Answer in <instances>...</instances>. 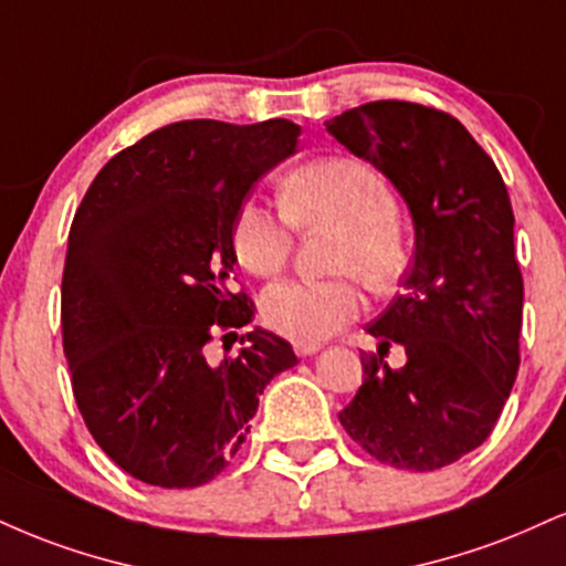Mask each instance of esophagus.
<instances>
[{"instance_id": "obj_1", "label": "esophagus", "mask_w": 566, "mask_h": 566, "mask_svg": "<svg viewBox=\"0 0 566 566\" xmlns=\"http://www.w3.org/2000/svg\"><path fill=\"white\" fill-rule=\"evenodd\" d=\"M292 348H295L297 356H313V353L322 350V343H303V339H295Z\"/></svg>"}]
</instances>
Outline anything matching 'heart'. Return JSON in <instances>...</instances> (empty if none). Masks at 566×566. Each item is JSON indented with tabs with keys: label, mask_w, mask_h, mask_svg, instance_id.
<instances>
[{
	"label": "heart",
	"mask_w": 566,
	"mask_h": 566,
	"mask_svg": "<svg viewBox=\"0 0 566 566\" xmlns=\"http://www.w3.org/2000/svg\"><path fill=\"white\" fill-rule=\"evenodd\" d=\"M282 208L244 200L231 218V253L248 274L271 279L290 263L295 227L335 229L326 282H279L261 297V318L290 339L316 343L364 311V290L382 295L408 269L398 227V197L382 176L356 158H318L282 184Z\"/></svg>",
	"instance_id": "heart-1"
}]
</instances>
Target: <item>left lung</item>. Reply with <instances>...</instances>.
<instances>
[{"mask_svg":"<svg viewBox=\"0 0 566 566\" xmlns=\"http://www.w3.org/2000/svg\"><path fill=\"white\" fill-rule=\"evenodd\" d=\"M403 195L417 255L369 335L406 348L390 369L360 353L364 385L339 424L371 459L432 472L482 446L520 371L522 271L514 210L490 155L453 115L377 99L326 120Z\"/></svg>","mask_w":566,"mask_h":566,"instance_id":"left-lung-1","label":"left lung"}]
</instances>
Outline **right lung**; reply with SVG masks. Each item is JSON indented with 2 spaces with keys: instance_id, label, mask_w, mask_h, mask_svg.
<instances>
[{
  "instance_id": "add662e5",
  "label": "right lung",
  "mask_w": 566,
  "mask_h": 566,
  "mask_svg": "<svg viewBox=\"0 0 566 566\" xmlns=\"http://www.w3.org/2000/svg\"><path fill=\"white\" fill-rule=\"evenodd\" d=\"M297 136L284 118L163 126L107 160L73 216L60 305L73 398L102 451L147 485L216 480L258 395L297 364L263 329L210 356L253 322V301L231 290V218Z\"/></svg>"
}]
</instances>
